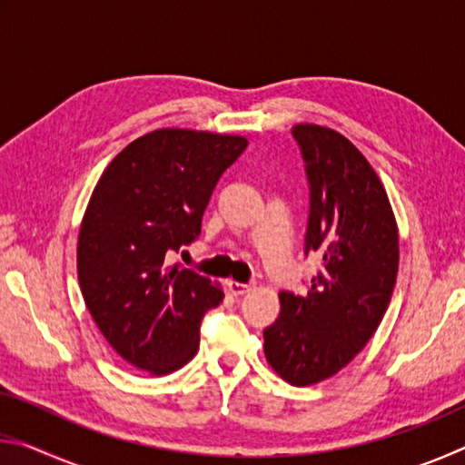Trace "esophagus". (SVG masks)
Masks as SVG:
<instances>
[{
  "instance_id": "1",
  "label": "esophagus",
  "mask_w": 465,
  "mask_h": 465,
  "mask_svg": "<svg viewBox=\"0 0 465 465\" xmlns=\"http://www.w3.org/2000/svg\"><path fill=\"white\" fill-rule=\"evenodd\" d=\"M227 289L232 291V295L242 297V295L250 293V291L254 289V285H252V282H235V281H230V282H227Z\"/></svg>"
}]
</instances>
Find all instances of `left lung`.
Segmentation results:
<instances>
[{
  "instance_id": "8db88e82",
  "label": "left lung",
  "mask_w": 465,
  "mask_h": 465,
  "mask_svg": "<svg viewBox=\"0 0 465 465\" xmlns=\"http://www.w3.org/2000/svg\"><path fill=\"white\" fill-rule=\"evenodd\" d=\"M291 135L310 186L303 252H318L322 264L303 281L308 293H279L264 355L282 380L310 385L341 371L373 336L396 285L400 250L388 194L363 153L318 124H297Z\"/></svg>"
}]
</instances>
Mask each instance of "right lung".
<instances>
[{
    "instance_id": "obj_1",
    "label": "right lung",
    "mask_w": 465,
    "mask_h": 465,
    "mask_svg": "<svg viewBox=\"0 0 465 465\" xmlns=\"http://www.w3.org/2000/svg\"><path fill=\"white\" fill-rule=\"evenodd\" d=\"M246 147L238 135L160 129L124 147L94 188L77 277L100 332L133 367L166 375L199 349L201 322L223 291L166 266V254L199 238L219 178Z\"/></svg>"
}]
</instances>
